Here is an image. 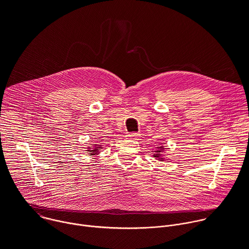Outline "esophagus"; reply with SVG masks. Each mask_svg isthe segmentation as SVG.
Instances as JSON below:
<instances>
[{"instance_id": "obj_1", "label": "esophagus", "mask_w": 249, "mask_h": 249, "mask_svg": "<svg viewBox=\"0 0 249 249\" xmlns=\"http://www.w3.org/2000/svg\"><path fill=\"white\" fill-rule=\"evenodd\" d=\"M127 137L129 139H132V140H138L139 139V134L136 133V132H132V133H128Z\"/></svg>"}]
</instances>
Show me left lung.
<instances>
[{
  "mask_svg": "<svg viewBox=\"0 0 249 249\" xmlns=\"http://www.w3.org/2000/svg\"><path fill=\"white\" fill-rule=\"evenodd\" d=\"M158 151L156 152V154L154 155L155 156V158H157V159H159V160H162V158H160V150L162 149V146L161 147H158Z\"/></svg>",
  "mask_w": 249,
  "mask_h": 249,
  "instance_id": "8db88e82",
  "label": "left lung"
}]
</instances>
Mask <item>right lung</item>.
Listing matches in <instances>:
<instances>
[{
  "instance_id": "1",
  "label": "right lung",
  "mask_w": 249,
  "mask_h": 249,
  "mask_svg": "<svg viewBox=\"0 0 249 249\" xmlns=\"http://www.w3.org/2000/svg\"><path fill=\"white\" fill-rule=\"evenodd\" d=\"M100 148H101V146L93 145V148H92L90 151H88V152H89L90 156H93V155H95L96 153H98V152H99V150H98V149H100Z\"/></svg>"
}]
</instances>
